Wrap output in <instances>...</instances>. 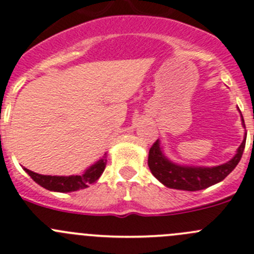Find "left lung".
I'll use <instances>...</instances> for the list:
<instances>
[{
	"label": "left lung",
	"instance_id": "8db88e82",
	"mask_svg": "<svg viewBox=\"0 0 254 254\" xmlns=\"http://www.w3.org/2000/svg\"><path fill=\"white\" fill-rule=\"evenodd\" d=\"M242 125L246 127L243 116H242ZM246 138L247 134L245 135V139L237 149L236 155L229 162L217 167H193V165H182L172 162L168 156H165L162 144L158 139L149 150V169L151 174L168 188L188 191L202 190L223 181L237 167L245 150Z\"/></svg>",
	"mask_w": 254,
	"mask_h": 254
}]
</instances>
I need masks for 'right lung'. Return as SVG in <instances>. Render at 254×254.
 I'll return each mask as SVG.
<instances>
[{
    "label": "right lung",
    "mask_w": 254,
    "mask_h": 254,
    "mask_svg": "<svg viewBox=\"0 0 254 254\" xmlns=\"http://www.w3.org/2000/svg\"><path fill=\"white\" fill-rule=\"evenodd\" d=\"M106 167V153L103 158L96 163L84 170L80 175H68V177H59V175H42L35 172H31L27 168H23L26 173L30 175L39 186L51 191H60V193H68V191H76L80 189H85L98 182L99 178L103 174Z\"/></svg>",
    "instance_id": "1"
}]
</instances>
